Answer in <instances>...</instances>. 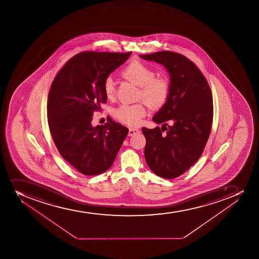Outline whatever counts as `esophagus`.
Wrapping results in <instances>:
<instances>
[{"label":"esophagus","mask_w":259,"mask_h":259,"mask_svg":"<svg viewBox=\"0 0 259 259\" xmlns=\"http://www.w3.org/2000/svg\"><path fill=\"white\" fill-rule=\"evenodd\" d=\"M140 134V131L137 128H129V132H128V135L129 136H134L136 134Z\"/></svg>","instance_id":"1"}]
</instances>
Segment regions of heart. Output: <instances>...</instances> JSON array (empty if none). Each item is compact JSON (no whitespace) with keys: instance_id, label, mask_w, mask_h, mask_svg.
Listing matches in <instances>:
<instances>
[{"instance_id":"obj_1","label":"heart","mask_w":259,"mask_h":259,"mask_svg":"<svg viewBox=\"0 0 259 259\" xmlns=\"http://www.w3.org/2000/svg\"><path fill=\"white\" fill-rule=\"evenodd\" d=\"M123 77L129 82L140 88L139 100H143L152 108L161 106L169 94V83L163 77H155V72L151 67L139 60L132 61L121 72ZM104 94L108 100L115 97V82L111 77H106L104 82ZM115 117L121 122L129 125H139L142 118L146 115L144 104L121 105L114 110Z\"/></svg>"}]
</instances>
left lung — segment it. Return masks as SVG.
I'll list each match as a JSON object with an SVG mask.
<instances>
[{"label":"left lung","mask_w":259,"mask_h":259,"mask_svg":"<svg viewBox=\"0 0 259 259\" xmlns=\"http://www.w3.org/2000/svg\"><path fill=\"white\" fill-rule=\"evenodd\" d=\"M139 57L163 65L170 78L169 96L153 117L157 124L163 123L161 128L143 127L142 131L149 169L159 177L173 179L202 154L212 126V94L201 71L184 56L159 52ZM167 122L170 125L166 128Z\"/></svg>","instance_id":"1"}]
</instances>
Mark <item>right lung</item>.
<instances>
[{"instance_id":"obj_1","label":"right lung","mask_w":259,"mask_h":259,"mask_svg":"<svg viewBox=\"0 0 259 259\" xmlns=\"http://www.w3.org/2000/svg\"><path fill=\"white\" fill-rule=\"evenodd\" d=\"M127 53L82 52L71 58L52 82L47 116L60 154L85 176L106 171L128 134L127 128L110 119L93 126V113L107 101L106 77L131 56Z\"/></svg>"}]
</instances>
